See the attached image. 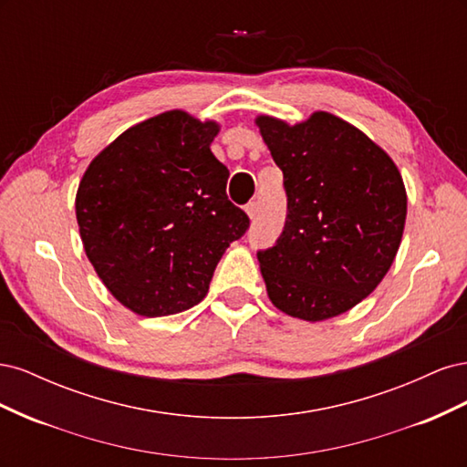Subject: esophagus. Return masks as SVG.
I'll return each instance as SVG.
<instances>
[{
    "label": "esophagus",
    "instance_id": "34e87169",
    "mask_svg": "<svg viewBox=\"0 0 467 467\" xmlns=\"http://www.w3.org/2000/svg\"><path fill=\"white\" fill-rule=\"evenodd\" d=\"M245 212H247V216L251 218V220H255L257 218V202H249L247 206H245Z\"/></svg>",
    "mask_w": 467,
    "mask_h": 467
}]
</instances>
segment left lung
Here are the masks:
<instances>
[{
	"mask_svg": "<svg viewBox=\"0 0 467 467\" xmlns=\"http://www.w3.org/2000/svg\"><path fill=\"white\" fill-rule=\"evenodd\" d=\"M255 124L288 196L285 230L257 253L268 300L312 323L341 316L376 290L398 255L407 216L400 169L331 112L296 124L259 115Z\"/></svg>",
	"mask_w": 467,
	"mask_h": 467,
	"instance_id": "8db88e82",
	"label": "left lung"
}]
</instances>
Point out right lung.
I'll list each match as a JSON object with an SVG mask.
<instances>
[{
  "label": "right lung",
  "instance_id": "obj_1",
  "mask_svg": "<svg viewBox=\"0 0 467 467\" xmlns=\"http://www.w3.org/2000/svg\"><path fill=\"white\" fill-rule=\"evenodd\" d=\"M214 120L167 110L97 153L76 194L86 255L107 290L144 317L204 300L212 275L249 218L225 194L230 171L212 153Z\"/></svg>",
  "mask_w": 467,
  "mask_h": 467
}]
</instances>
